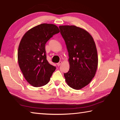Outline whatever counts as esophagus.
Returning a JSON list of instances; mask_svg holds the SVG:
<instances>
[{
  "instance_id": "obj_1",
  "label": "esophagus",
  "mask_w": 120,
  "mask_h": 120,
  "mask_svg": "<svg viewBox=\"0 0 120 120\" xmlns=\"http://www.w3.org/2000/svg\"><path fill=\"white\" fill-rule=\"evenodd\" d=\"M62 61H60V62H59V63H57V65L58 66H60V65L62 64Z\"/></svg>"
}]
</instances>
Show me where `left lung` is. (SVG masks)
<instances>
[{"mask_svg": "<svg viewBox=\"0 0 120 120\" xmlns=\"http://www.w3.org/2000/svg\"><path fill=\"white\" fill-rule=\"evenodd\" d=\"M68 52L70 69L64 75L69 86L80 90L91 82L98 65L97 49L92 36L74 25L60 26Z\"/></svg>", "mask_w": 120, "mask_h": 120, "instance_id": "1", "label": "left lung"}]
</instances>
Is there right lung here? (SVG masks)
Returning a JSON list of instances; mask_svg holds the SVG:
<instances>
[{
	"mask_svg": "<svg viewBox=\"0 0 120 120\" xmlns=\"http://www.w3.org/2000/svg\"><path fill=\"white\" fill-rule=\"evenodd\" d=\"M59 32L55 25L41 24L29 29L21 39L18 50L19 66L25 79L33 86L47 84L56 70L46 59L45 44Z\"/></svg>",
	"mask_w": 120,
	"mask_h": 120,
	"instance_id": "right-lung-1",
	"label": "right lung"
}]
</instances>
